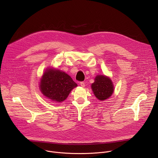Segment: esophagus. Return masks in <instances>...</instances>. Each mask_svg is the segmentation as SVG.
<instances>
[{
	"label": "esophagus",
	"instance_id": "esophagus-1",
	"mask_svg": "<svg viewBox=\"0 0 158 158\" xmlns=\"http://www.w3.org/2000/svg\"><path fill=\"white\" fill-rule=\"evenodd\" d=\"M79 84H80V85H81V87H85V83H84V82H81L79 83Z\"/></svg>",
	"mask_w": 158,
	"mask_h": 158
}]
</instances>
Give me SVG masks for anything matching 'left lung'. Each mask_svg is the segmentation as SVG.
<instances>
[{
	"instance_id": "8db88e82",
	"label": "left lung",
	"mask_w": 158,
	"mask_h": 158,
	"mask_svg": "<svg viewBox=\"0 0 158 158\" xmlns=\"http://www.w3.org/2000/svg\"><path fill=\"white\" fill-rule=\"evenodd\" d=\"M91 88L95 96L100 101L106 100L110 97L114 90L110 79L104 75H98L95 77Z\"/></svg>"
}]
</instances>
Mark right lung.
Listing matches in <instances>:
<instances>
[{
    "label": "right lung",
    "instance_id": "right-lung-1",
    "mask_svg": "<svg viewBox=\"0 0 158 158\" xmlns=\"http://www.w3.org/2000/svg\"><path fill=\"white\" fill-rule=\"evenodd\" d=\"M39 86L44 96L55 102H60L66 99L77 84L64 72L49 68L42 76Z\"/></svg>",
    "mask_w": 158,
    "mask_h": 158
}]
</instances>
